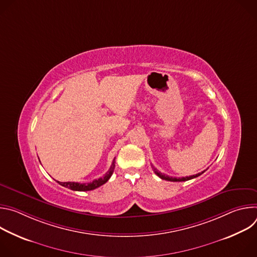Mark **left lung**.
I'll use <instances>...</instances> for the list:
<instances>
[{"label":"left lung","mask_w":257,"mask_h":257,"mask_svg":"<svg viewBox=\"0 0 257 257\" xmlns=\"http://www.w3.org/2000/svg\"><path fill=\"white\" fill-rule=\"evenodd\" d=\"M153 170H154V172L161 178V179H163V180H167V181H171V182H183V181H188V180H191V179H194V178H196V177H198V176H200L201 174H203L204 173V171L203 172H201V173H198V174H196V175H192V176H189V177H182V178H173V177H169V176H167V175H165V174H162L161 172H159L154 166H153Z\"/></svg>","instance_id":"left-lung-1"}]
</instances>
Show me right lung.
I'll use <instances>...</instances> for the list:
<instances>
[{
	"label": "right lung",
	"instance_id": "1",
	"mask_svg": "<svg viewBox=\"0 0 257 257\" xmlns=\"http://www.w3.org/2000/svg\"><path fill=\"white\" fill-rule=\"evenodd\" d=\"M115 159L113 161V164L111 166V168H109V170L105 173V175L102 177V178H99L97 180H93L92 182L90 183H78V182H59L58 183L60 185L66 187V188H69L71 190H74V191H89V190H93L101 185H103L105 182H107V180L111 178V176L113 175L114 173V170H115Z\"/></svg>",
	"mask_w": 257,
	"mask_h": 257
}]
</instances>
